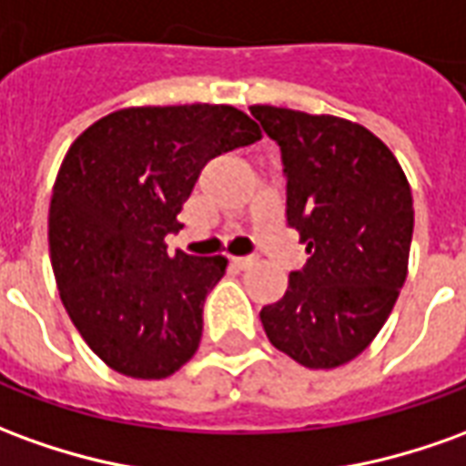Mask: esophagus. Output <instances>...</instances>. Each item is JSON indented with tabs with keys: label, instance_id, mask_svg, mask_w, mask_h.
Here are the masks:
<instances>
[{
	"label": "esophagus",
	"instance_id": "obj_1",
	"mask_svg": "<svg viewBox=\"0 0 466 466\" xmlns=\"http://www.w3.org/2000/svg\"><path fill=\"white\" fill-rule=\"evenodd\" d=\"M232 265L239 267V269H247V267L255 265V257H232Z\"/></svg>",
	"mask_w": 466,
	"mask_h": 466
}]
</instances>
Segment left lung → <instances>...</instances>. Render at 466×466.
<instances>
[{"label": "left lung", "instance_id": "obj_1", "mask_svg": "<svg viewBox=\"0 0 466 466\" xmlns=\"http://www.w3.org/2000/svg\"><path fill=\"white\" fill-rule=\"evenodd\" d=\"M249 110L279 146L288 224L310 255L259 320L269 343L305 369L343 366L370 346L403 288L411 187L389 146L358 123L275 106Z\"/></svg>", "mask_w": 466, "mask_h": 466}]
</instances>
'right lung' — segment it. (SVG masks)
I'll return each instance as SVG.
<instances>
[{
    "mask_svg": "<svg viewBox=\"0 0 466 466\" xmlns=\"http://www.w3.org/2000/svg\"><path fill=\"white\" fill-rule=\"evenodd\" d=\"M262 138L232 106H148L96 120L65 156L50 201V257L70 320L103 363L166 379L197 353L227 259L168 255L178 211L214 156Z\"/></svg>",
    "mask_w": 466,
    "mask_h": 466,
    "instance_id": "add662e5",
    "label": "right lung"
}]
</instances>
